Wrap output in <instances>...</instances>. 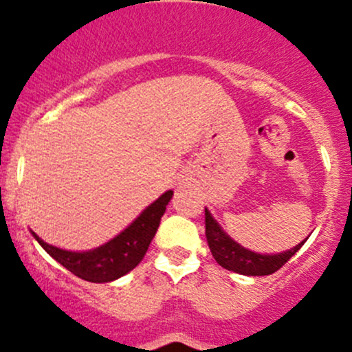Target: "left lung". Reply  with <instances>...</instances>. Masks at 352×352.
Returning <instances> with one entry per match:
<instances>
[{
	"mask_svg": "<svg viewBox=\"0 0 352 352\" xmlns=\"http://www.w3.org/2000/svg\"><path fill=\"white\" fill-rule=\"evenodd\" d=\"M206 239H208L209 250L221 267L243 276H269L281 269L283 265L303 247L300 242L291 250L281 252V254H258V252L245 248L239 242L232 239L219 223L212 218L209 209L206 208Z\"/></svg>",
	"mask_w": 352,
	"mask_h": 352,
	"instance_id": "left-lung-1",
	"label": "left lung"
}]
</instances>
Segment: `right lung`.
<instances>
[{"label": "right lung", "mask_w": 352, "mask_h": 352, "mask_svg": "<svg viewBox=\"0 0 352 352\" xmlns=\"http://www.w3.org/2000/svg\"><path fill=\"white\" fill-rule=\"evenodd\" d=\"M172 196L173 190H166L119 235L91 250H65V248L45 243L35 232L30 233L54 261H58L63 267H66L78 278L90 283L116 281L133 271L143 261Z\"/></svg>", "instance_id": "add662e5"}]
</instances>
